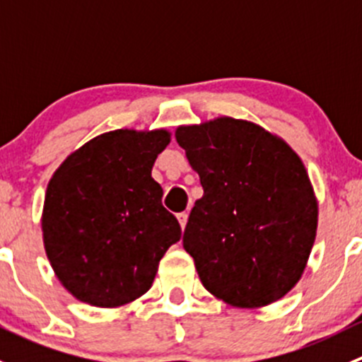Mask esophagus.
I'll return each instance as SVG.
<instances>
[{
    "mask_svg": "<svg viewBox=\"0 0 362 362\" xmlns=\"http://www.w3.org/2000/svg\"><path fill=\"white\" fill-rule=\"evenodd\" d=\"M187 217H189V215L185 214V211H182V214L177 215V218H178V222H180V228L182 229H184L185 224H187Z\"/></svg>",
    "mask_w": 362,
    "mask_h": 362,
    "instance_id": "34e87169",
    "label": "esophagus"
}]
</instances>
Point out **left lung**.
<instances>
[{
	"label": "left lung",
	"mask_w": 362,
	"mask_h": 362,
	"mask_svg": "<svg viewBox=\"0 0 362 362\" xmlns=\"http://www.w3.org/2000/svg\"><path fill=\"white\" fill-rule=\"evenodd\" d=\"M175 138L204 192L182 240L204 289L236 308L279 301L301 279L317 235L303 160L282 138L233 117L178 126Z\"/></svg>",
	"instance_id": "8db88e82"
}]
</instances>
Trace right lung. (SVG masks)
<instances>
[{"label": "right lung", "instance_id": "right-lung-1", "mask_svg": "<svg viewBox=\"0 0 362 362\" xmlns=\"http://www.w3.org/2000/svg\"><path fill=\"white\" fill-rule=\"evenodd\" d=\"M170 140L166 129L103 133L71 152L50 178L43 245L59 282L78 301L115 308L138 299L180 240V224L152 178Z\"/></svg>", "mask_w": 362, "mask_h": 362}]
</instances>
